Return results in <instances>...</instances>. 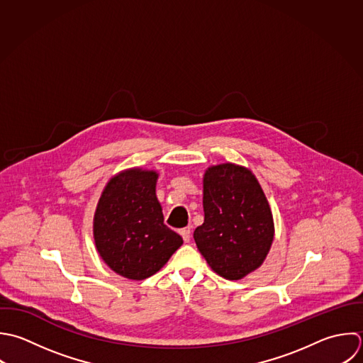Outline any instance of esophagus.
<instances>
[{"mask_svg":"<svg viewBox=\"0 0 363 363\" xmlns=\"http://www.w3.org/2000/svg\"><path fill=\"white\" fill-rule=\"evenodd\" d=\"M179 233H181L185 243H188L191 240V228H184V229L179 230Z\"/></svg>","mask_w":363,"mask_h":363,"instance_id":"esophagus-1","label":"esophagus"}]
</instances>
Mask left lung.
Segmentation results:
<instances>
[{"mask_svg":"<svg viewBox=\"0 0 363 363\" xmlns=\"http://www.w3.org/2000/svg\"><path fill=\"white\" fill-rule=\"evenodd\" d=\"M203 213L194 239L216 274L240 280L263 264L274 240V220L249 168L232 162L211 165L203 174Z\"/></svg>","mask_w":363,"mask_h":363,"instance_id":"obj_1","label":"left lung"}]
</instances>
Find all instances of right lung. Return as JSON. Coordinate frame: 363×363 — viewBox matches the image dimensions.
Returning <instances> with one entry per match:
<instances>
[{
	"instance_id": "1",
	"label": "right lung",
	"mask_w": 363,
	"mask_h": 363,
	"mask_svg": "<svg viewBox=\"0 0 363 363\" xmlns=\"http://www.w3.org/2000/svg\"><path fill=\"white\" fill-rule=\"evenodd\" d=\"M157 181L155 169H123L108 179L94 211L96 249L114 273L128 280L154 276L184 243L164 225Z\"/></svg>"
}]
</instances>
